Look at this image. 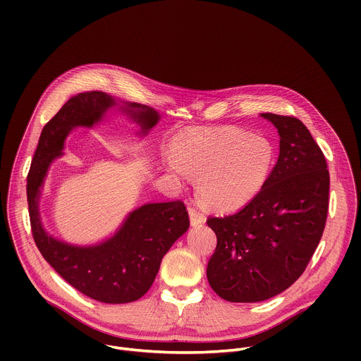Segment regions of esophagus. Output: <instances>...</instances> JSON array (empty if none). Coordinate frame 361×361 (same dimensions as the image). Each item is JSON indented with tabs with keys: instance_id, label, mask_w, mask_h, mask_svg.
<instances>
[{
	"instance_id": "34e87169",
	"label": "esophagus",
	"mask_w": 361,
	"mask_h": 361,
	"mask_svg": "<svg viewBox=\"0 0 361 361\" xmlns=\"http://www.w3.org/2000/svg\"><path fill=\"white\" fill-rule=\"evenodd\" d=\"M188 214L191 226H201L205 221V216L197 207H194V205H190L188 207Z\"/></svg>"
}]
</instances>
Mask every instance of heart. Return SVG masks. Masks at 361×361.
I'll use <instances>...</instances> for the list:
<instances>
[{"label": "heart", "mask_w": 361, "mask_h": 361, "mask_svg": "<svg viewBox=\"0 0 361 361\" xmlns=\"http://www.w3.org/2000/svg\"><path fill=\"white\" fill-rule=\"evenodd\" d=\"M170 152V170L195 176L198 195L217 209H235L254 198L274 164L273 144L238 128L178 134Z\"/></svg>", "instance_id": "b5f03b06"}]
</instances>
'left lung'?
Wrapping results in <instances>:
<instances>
[{
	"mask_svg": "<svg viewBox=\"0 0 361 361\" xmlns=\"http://www.w3.org/2000/svg\"><path fill=\"white\" fill-rule=\"evenodd\" d=\"M280 134V156L244 209L209 217L217 247L207 266L212 288L233 302H257L287 290L322 240L330 174L322 148L293 116L263 113Z\"/></svg>",
	"mask_w": 361,
	"mask_h": 361,
	"instance_id": "obj_1",
	"label": "left lung"
}]
</instances>
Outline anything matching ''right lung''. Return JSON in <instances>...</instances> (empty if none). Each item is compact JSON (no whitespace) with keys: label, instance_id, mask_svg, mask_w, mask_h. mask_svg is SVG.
I'll return each mask as SVG.
<instances>
[{"label":"right lung","instance_id":"right-lung-1","mask_svg":"<svg viewBox=\"0 0 361 361\" xmlns=\"http://www.w3.org/2000/svg\"><path fill=\"white\" fill-rule=\"evenodd\" d=\"M114 104L106 92H80L44 126L27 176V201L32 238L47 263L82 294L101 302L123 304L148 291L163 257L187 231L185 204L181 200L145 204L130 214L113 238L94 247L68 245L47 235L38 213L39 187L48 164L61 156L67 134L77 126L91 127ZM123 111L141 126L142 133L160 118L157 111L135 102H126Z\"/></svg>","mask_w":361,"mask_h":361}]
</instances>
